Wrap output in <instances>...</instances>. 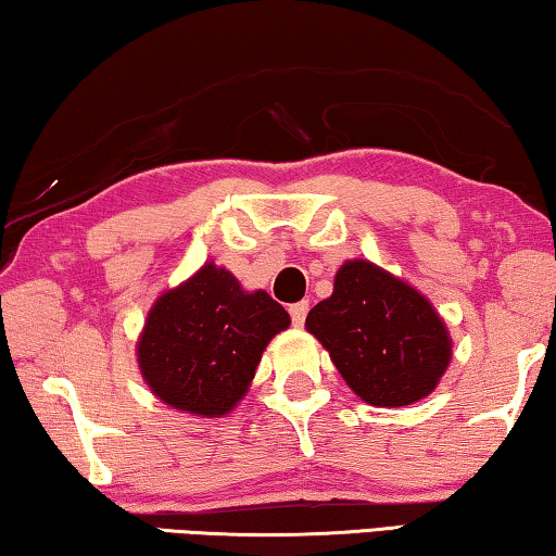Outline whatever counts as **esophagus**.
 <instances>
[{"instance_id": "esophagus-1", "label": "esophagus", "mask_w": 556, "mask_h": 556, "mask_svg": "<svg viewBox=\"0 0 556 556\" xmlns=\"http://www.w3.org/2000/svg\"><path fill=\"white\" fill-rule=\"evenodd\" d=\"M288 313H291V320H293L295 326H303L305 324V316H308V301L293 303L291 308H288Z\"/></svg>"}]
</instances>
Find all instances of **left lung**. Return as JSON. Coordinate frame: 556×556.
Returning a JSON list of instances; mask_svg holds the SVG:
<instances>
[{"instance_id":"8db88e82","label":"left lung","mask_w":556,"mask_h":556,"mask_svg":"<svg viewBox=\"0 0 556 556\" xmlns=\"http://www.w3.org/2000/svg\"><path fill=\"white\" fill-rule=\"evenodd\" d=\"M305 328L324 343L345 383L374 406H408L437 389L452 358L444 320L404 280L368 261L345 263L333 295Z\"/></svg>"}]
</instances>
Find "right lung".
<instances>
[{
    "label": "right lung",
    "mask_w": 556,
    "mask_h": 556,
    "mask_svg": "<svg viewBox=\"0 0 556 556\" xmlns=\"http://www.w3.org/2000/svg\"><path fill=\"white\" fill-rule=\"evenodd\" d=\"M288 326L291 316L268 293L240 291L228 270L205 265L152 305L140 371L167 406L223 416L243 399L270 338Z\"/></svg>",
    "instance_id": "add662e5"
}]
</instances>
